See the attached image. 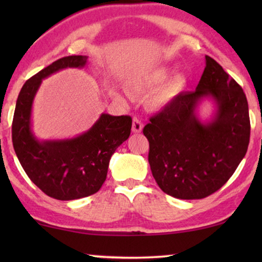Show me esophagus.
<instances>
[{"instance_id": "1", "label": "esophagus", "mask_w": 262, "mask_h": 262, "mask_svg": "<svg viewBox=\"0 0 262 262\" xmlns=\"http://www.w3.org/2000/svg\"><path fill=\"white\" fill-rule=\"evenodd\" d=\"M142 130H143L142 121L139 120L137 117H135L134 119H132V131H134L135 134H139V132H142Z\"/></svg>"}]
</instances>
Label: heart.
<instances>
[{"instance_id":"b5f03b06","label":"heart","mask_w":262,"mask_h":262,"mask_svg":"<svg viewBox=\"0 0 262 262\" xmlns=\"http://www.w3.org/2000/svg\"><path fill=\"white\" fill-rule=\"evenodd\" d=\"M170 75V69L168 67H159L149 73L138 77L130 84L131 89L136 93H148L159 88ZM186 78L182 75H175L156 93L151 100L154 107L160 108L167 105L175 95L179 94L185 88Z\"/></svg>"}]
</instances>
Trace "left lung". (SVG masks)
<instances>
[{"label":"left lung","instance_id":"obj_1","mask_svg":"<svg viewBox=\"0 0 262 262\" xmlns=\"http://www.w3.org/2000/svg\"><path fill=\"white\" fill-rule=\"evenodd\" d=\"M194 92H182L143 128L149 141L152 177L164 193L178 199H203L234 174L249 144L250 120L245 92L213 58L205 56ZM210 97L217 110L203 123L195 110Z\"/></svg>","mask_w":262,"mask_h":262}]
</instances>
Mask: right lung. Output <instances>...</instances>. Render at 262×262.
Instances as JSON below:
<instances>
[{"instance_id": "add662e5", "label": "right lung", "mask_w": 262, "mask_h": 262, "mask_svg": "<svg viewBox=\"0 0 262 262\" xmlns=\"http://www.w3.org/2000/svg\"><path fill=\"white\" fill-rule=\"evenodd\" d=\"M87 56H68L25 82L12 124L15 154L32 182L45 194L74 200L94 194L106 180L111 156L130 136L132 118L102 113L87 132L71 139L39 141L31 128L33 99L41 80L66 68H82Z\"/></svg>"}]
</instances>
